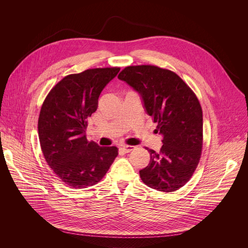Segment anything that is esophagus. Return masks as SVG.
Returning a JSON list of instances; mask_svg holds the SVG:
<instances>
[{
  "label": "esophagus",
  "instance_id": "34e87169",
  "mask_svg": "<svg viewBox=\"0 0 248 248\" xmlns=\"http://www.w3.org/2000/svg\"><path fill=\"white\" fill-rule=\"evenodd\" d=\"M134 148H135V147L132 146V145H124V146H122V149H123L124 152H125V153H128V152L132 151Z\"/></svg>",
  "mask_w": 248,
  "mask_h": 248
}]
</instances>
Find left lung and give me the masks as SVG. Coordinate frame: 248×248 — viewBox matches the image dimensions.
<instances>
[{"instance_id": "1", "label": "left lung", "mask_w": 248, "mask_h": 248, "mask_svg": "<svg viewBox=\"0 0 248 248\" xmlns=\"http://www.w3.org/2000/svg\"><path fill=\"white\" fill-rule=\"evenodd\" d=\"M142 99L146 113L158 123L162 136L159 153L148 149L150 163L139 170L151 188L172 192L192 176L201 156L203 116L200 103L189 86L171 70L156 65H131L118 77Z\"/></svg>"}]
</instances>
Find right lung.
Segmentation results:
<instances>
[{
  "label": "right lung",
  "instance_id": "add662e5",
  "mask_svg": "<svg viewBox=\"0 0 248 248\" xmlns=\"http://www.w3.org/2000/svg\"><path fill=\"white\" fill-rule=\"evenodd\" d=\"M120 67L86 69L69 75L47 95L39 115L38 135L49 167L65 185L84 188L99 183L118 156L116 146L89 142L87 119L97 110L98 98Z\"/></svg>",
  "mask_w": 248,
  "mask_h": 248
}]
</instances>
